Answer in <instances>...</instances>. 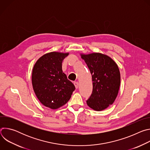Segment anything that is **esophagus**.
<instances>
[{
  "label": "esophagus",
  "mask_w": 150,
  "mask_h": 150,
  "mask_svg": "<svg viewBox=\"0 0 150 150\" xmlns=\"http://www.w3.org/2000/svg\"><path fill=\"white\" fill-rule=\"evenodd\" d=\"M74 85L75 88L77 89L78 88V85H79V83L78 82H74Z\"/></svg>",
  "instance_id": "1"
}]
</instances>
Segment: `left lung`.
Listing matches in <instances>:
<instances>
[{
    "label": "left lung",
    "instance_id": "8db88e82",
    "mask_svg": "<svg viewBox=\"0 0 150 150\" xmlns=\"http://www.w3.org/2000/svg\"><path fill=\"white\" fill-rule=\"evenodd\" d=\"M81 56L90 69L93 81V92L87 103L94 110H103L113 103L117 96L120 84L119 68L109 56L100 53Z\"/></svg>",
    "mask_w": 150,
    "mask_h": 150
}]
</instances>
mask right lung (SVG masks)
Segmentation results:
<instances>
[{
  "mask_svg": "<svg viewBox=\"0 0 150 150\" xmlns=\"http://www.w3.org/2000/svg\"><path fill=\"white\" fill-rule=\"evenodd\" d=\"M68 54L55 52L46 53L39 58L33 69L34 93L42 104L52 109L65 105L75 90L62 71V61Z\"/></svg>",
  "mask_w": 150,
  "mask_h": 150,
  "instance_id": "obj_1",
  "label": "right lung"
}]
</instances>
